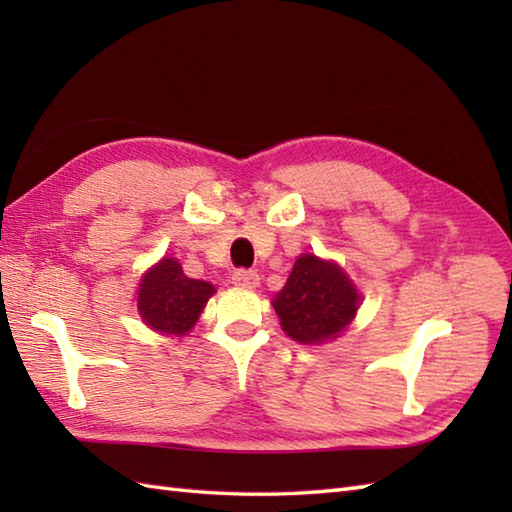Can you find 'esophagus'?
I'll use <instances>...</instances> for the list:
<instances>
[{
  "instance_id": "obj_1",
  "label": "esophagus",
  "mask_w": 512,
  "mask_h": 512,
  "mask_svg": "<svg viewBox=\"0 0 512 512\" xmlns=\"http://www.w3.org/2000/svg\"><path fill=\"white\" fill-rule=\"evenodd\" d=\"M231 279L235 286H242V288H255L259 284L257 270H248V268H237Z\"/></svg>"
}]
</instances>
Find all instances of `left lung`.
Instances as JSON below:
<instances>
[{"label": "left lung", "mask_w": 512, "mask_h": 512, "mask_svg": "<svg viewBox=\"0 0 512 512\" xmlns=\"http://www.w3.org/2000/svg\"><path fill=\"white\" fill-rule=\"evenodd\" d=\"M358 301L361 297L339 266L301 255L273 306L290 339L323 343L350 325Z\"/></svg>", "instance_id": "left-lung-1"}]
</instances>
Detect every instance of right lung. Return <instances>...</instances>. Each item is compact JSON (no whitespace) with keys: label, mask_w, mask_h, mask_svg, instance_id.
Wrapping results in <instances>:
<instances>
[{"label":"right lung","mask_w":512,"mask_h":512,"mask_svg":"<svg viewBox=\"0 0 512 512\" xmlns=\"http://www.w3.org/2000/svg\"><path fill=\"white\" fill-rule=\"evenodd\" d=\"M215 288L209 281L189 279L176 259H162L140 281L138 312L151 330L187 334L198 321Z\"/></svg>","instance_id":"1"}]
</instances>
